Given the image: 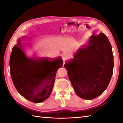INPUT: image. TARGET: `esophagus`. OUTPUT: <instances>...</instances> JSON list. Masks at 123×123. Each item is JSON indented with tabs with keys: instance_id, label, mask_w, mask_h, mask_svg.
<instances>
[{
	"instance_id": "1",
	"label": "esophagus",
	"mask_w": 123,
	"mask_h": 123,
	"mask_svg": "<svg viewBox=\"0 0 123 123\" xmlns=\"http://www.w3.org/2000/svg\"><path fill=\"white\" fill-rule=\"evenodd\" d=\"M70 58V55H69L68 54H65L63 55L62 59L63 60L64 62H65L66 61L69 60V59Z\"/></svg>"
}]
</instances>
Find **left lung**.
Returning a JSON list of instances; mask_svg holds the SVG:
<instances>
[{
    "mask_svg": "<svg viewBox=\"0 0 123 123\" xmlns=\"http://www.w3.org/2000/svg\"><path fill=\"white\" fill-rule=\"evenodd\" d=\"M94 35L64 64L75 92L85 100H92L103 92L113 74L111 45L104 34Z\"/></svg>",
    "mask_w": 123,
    "mask_h": 123,
    "instance_id": "8db88e82",
    "label": "left lung"
}]
</instances>
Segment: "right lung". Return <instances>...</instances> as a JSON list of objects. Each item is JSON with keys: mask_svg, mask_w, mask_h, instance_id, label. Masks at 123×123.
<instances>
[{"mask_svg": "<svg viewBox=\"0 0 123 123\" xmlns=\"http://www.w3.org/2000/svg\"><path fill=\"white\" fill-rule=\"evenodd\" d=\"M25 37H22L24 39ZM21 40L12 49L10 60L11 76L18 92L26 100L40 103L52 91L58 69L63 66L61 57H29L25 54Z\"/></svg>", "mask_w": 123, "mask_h": 123, "instance_id": "add662e5", "label": "right lung"}]
</instances>
